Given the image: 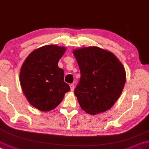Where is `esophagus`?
I'll list each match as a JSON object with an SVG mask.
<instances>
[{
  "mask_svg": "<svg viewBox=\"0 0 149 149\" xmlns=\"http://www.w3.org/2000/svg\"><path fill=\"white\" fill-rule=\"evenodd\" d=\"M70 86L71 91H74V84H70Z\"/></svg>",
  "mask_w": 149,
  "mask_h": 149,
  "instance_id": "esophagus-1",
  "label": "esophagus"
}]
</instances>
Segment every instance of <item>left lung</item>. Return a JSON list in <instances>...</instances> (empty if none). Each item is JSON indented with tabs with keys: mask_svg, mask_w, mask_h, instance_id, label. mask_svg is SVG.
I'll return each mask as SVG.
<instances>
[{
	"mask_svg": "<svg viewBox=\"0 0 149 149\" xmlns=\"http://www.w3.org/2000/svg\"><path fill=\"white\" fill-rule=\"evenodd\" d=\"M81 78L74 95L82 110L91 115L113 106L126 82L124 66L113 53L98 47L74 49Z\"/></svg>",
	"mask_w": 149,
	"mask_h": 149,
	"instance_id": "left-lung-1",
	"label": "left lung"
}]
</instances>
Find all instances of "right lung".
Segmentation results:
<instances>
[{
	"label": "right lung",
	"instance_id": "1",
	"mask_svg": "<svg viewBox=\"0 0 149 149\" xmlns=\"http://www.w3.org/2000/svg\"><path fill=\"white\" fill-rule=\"evenodd\" d=\"M65 47L49 45L34 50L26 58L20 72L24 95L32 106L41 111L54 109L70 90L64 81L58 62Z\"/></svg>",
	"mask_w": 149,
	"mask_h": 149
}]
</instances>
